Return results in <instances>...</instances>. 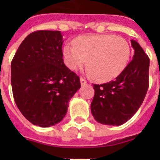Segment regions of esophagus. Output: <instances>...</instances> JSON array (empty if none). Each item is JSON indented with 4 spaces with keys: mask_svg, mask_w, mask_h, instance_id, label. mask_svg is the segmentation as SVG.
<instances>
[{
    "mask_svg": "<svg viewBox=\"0 0 160 160\" xmlns=\"http://www.w3.org/2000/svg\"><path fill=\"white\" fill-rule=\"evenodd\" d=\"M80 84H81V85H85V84H87V81H86V80H85L84 78H80Z\"/></svg>",
    "mask_w": 160,
    "mask_h": 160,
    "instance_id": "1",
    "label": "esophagus"
}]
</instances>
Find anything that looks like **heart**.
Returning <instances> with one entry per match:
<instances>
[{"instance_id": "heart-1", "label": "heart", "mask_w": 160, "mask_h": 160, "mask_svg": "<svg viewBox=\"0 0 160 160\" xmlns=\"http://www.w3.org/2000/svg\"><path fill=\"white\" fill-rule=\"evenodd\" d=\"M65 65L77 70L86 64L89 73L99 81H109L125 69L130 57V46L126 40L114 35H89L78 37L74 46L63 49Z\"/></svg>"}]
</instances>
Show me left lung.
<instances>
[{
    "label": "left lung",
    "mask_w": 160,
    "mask_h": 160,
    "mask_svg": "<svg viewBox=\"0 0 160 160\" xmlns=\"http://www.w3.org/2000/svg\"><path fill=\"white\" fill-rule=\"evenodd\" d=\"M133 60L114 80L94 85L90 109L97 122L121 125L139 109L149 88V59L137 41L131 40Z\"/></svg>",
    "instance_id": "1"
}]
</instances>
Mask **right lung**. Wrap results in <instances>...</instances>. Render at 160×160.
I'll list each match as a JSON object with an SVG mask.
<instances>
[{"mask_svg": "<svg viewBox=\"0 0 160 160\" xmlns=\"http://www.w3.org/2000/svg\"><path fill=\"white\" fill-rule=\"evenodd\" d=\"M63 41L59 31L32 32L11 61L15 102L26 119L40 127L61 121L80 88V77L64 64Z\"/></svg>", "mask_w": 160, "mask_h": 160, "instance_id": "add662e5", "label": "right lung"}]
</instances>
